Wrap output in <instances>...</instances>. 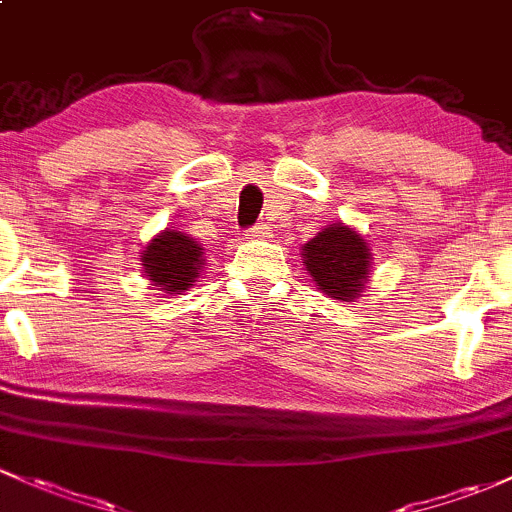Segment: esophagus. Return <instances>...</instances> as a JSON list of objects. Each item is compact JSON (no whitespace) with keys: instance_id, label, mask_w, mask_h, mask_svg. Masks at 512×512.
<instances>
[{"instance_id":"34e87169","label":"esophagus","mask_w":512,"mask_h":512,"mask_svg":"<svg viewBox=\"0 0 512 512\" xmlns=\"http://www.w3.org/2000/svg\"><path fill=\"white\" fill-rule=\"evenodd\" d=\"M268 227L266 224H254V227L246 229V239H266Z\"/></svg>"}]
</instances>
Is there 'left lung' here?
Wrapping results in <instances>:
<instances>
[{"instance_id":"obj_1","label":"left lung","mask_w":512,"mask_h":512,"mask_svg":"<svg viewBox=\"0 0 512 512\" xmlns=\"http://www.w3.org/2000/svg\"><path fill=\"white\" fill-rule=\"evenodd\" d=\"M366 241L351 229L334 224L310 239L302 249V263L320 290L337 300H354L364 290L371 268Z\"/></svg>"}]
</instances>
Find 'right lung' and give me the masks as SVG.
Listing matches in <instances>:
<instances>
[{"mask_svg": "<svg viewBox=\"0 0 512 512\" xmlns=\"http://www.w3.org/2000/svg\"><path fill=\"white\" fill-rule=\"evenodd\" d=\"M141 266L151 283L170 293H183L195 283L202 268V249L190 236L180 232H163L146 246Z\"/></svg>", "mask_w": 512, "mask_h": 512, "instance_id": "add662e5", "label": "right lung"}]
</instances>
